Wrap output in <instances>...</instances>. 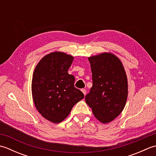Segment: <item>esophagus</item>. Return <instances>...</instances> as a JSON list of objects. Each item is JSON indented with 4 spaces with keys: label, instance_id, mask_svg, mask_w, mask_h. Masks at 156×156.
Here are the masks:
<instances>
[{
    "label": "esophagus",
    "instance_id": "34e87169",
    "mask_svg": "<svg viewBox=\"0 0 156 156\" xmlns=\"http://www.w3.org/2000/svg\"><path fill=\"white\" fill-rule=\"evenodd\" d=\"M81 91H82V92H83V94H84V95H86V94H87V90H86L85 89H82Z\"/></svg>",
    "mask_w": 156,
    "mask_h": 156
}]
</instances>
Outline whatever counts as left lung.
Masks as SVG:
<instances>
[{
  "mask_svg": "<svg viewBox=\"0 0 156 156\" xmlns=\"http://www.w3.org/2000/svg\"><path fill=\"white\" fill-rule=\"evenodd\" d=\"M92 87L86 95L87 104L94 117L108 123L120 115L128 94L127 78L121 62L110 53L88 58Z\"/></svg>",
  "mask_w": 156,
  "mask_h": 156,
  "instance_id": "obj_1",
  "label": "left lung"
}]
</instances>
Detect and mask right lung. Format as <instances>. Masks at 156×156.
<instances>
[{"instance_id": "right-lung-1", "label": "right lung", "mask_w": 156, "mask_h": 156, "mask_svg": "<svg viewBox=\"0 0 156 156\" xmlns=\"http://www.w3.org/2000/svg\"><path fill=\"white\" fill-rule=\"evenodd\" d=\"M74 57L63 52L44 56L35 67L32 79V95L36 108L54 123L64 121L73 107L84 97L74 87V76L69 74Z\"/></svg>"}]
</instances>
